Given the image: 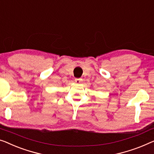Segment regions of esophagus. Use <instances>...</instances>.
<instances>
[{
    "instance_id": "esophagus-1",
    "label": "esophagus",
    "mask_w": 154,
    "mask_h": 154,
    "mask_svg": "<svg viewBox=\"0 0 154 154\" xmlns=\"http://www.w3.org/2000/svg\"><path fill=\"white\" fill-rule=\"evenodd\" d=\"M75 82H76L77 84H81L82 82V79H81V78H79V79H75Z\"/></svg>"
}]
</instances>
